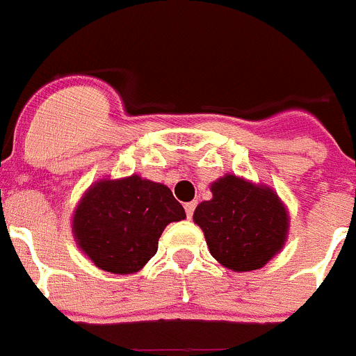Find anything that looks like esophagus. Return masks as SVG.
Wrapping results in <instances>:
<instances>
[{"label": "esophagus", "mask_w": 356, "mask_h": 356, "mask_svg": "<svg viewBox=\"0 0 356 356\" xmlns=\"http://www.w3.org/2000/svg\"><path fill=\"white\" fill-rule=\"evenodd\" d=\"M184 209H185V213H187V217L191 219L194 213V210H196V201H188V203H185Z\"/></svg>", "instance_id": "34e87169"}]
</instances>
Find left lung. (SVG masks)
Returning <instances> with one entry per match:
<instances>
[{
  "instance_id": "1",
  "label": "left lung",
  "mask_w": 356,
  "mask_h": 356,
  "mask_svg": "<svg viewBox=\"0 0 356 356\" xmlns=\"http://www.w3.org/2000/svg\"><path fill=\"white\" fill-rule=\"evenodd\" d=\"M213 197L194 210L213 259L234 271H254L284 248L289 216L269 187L226 175L210 187Z\"/></svg>"
}]
</instances>
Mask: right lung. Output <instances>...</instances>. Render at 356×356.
I'll list each match as a JSON object with an SVG mask.
<instances>
[{
	"mask_svg": "<svg viewBox=\"0 0 356 356\" xmlns=\"http://www.w3.org/2000/svg\"><path fill=\"white\" fill-rule=\"evenodd\" d=\"M181 219L184 207L165 185L134 175L94 184L72 216V232L99 269L130 275L155 257L163 228Z\"/></svg>",
	"mask_w": 356,
	"mask_h": 356,
	"instance_id": "right-lung-1",
	"label": "right lung"
}]
</instances>
